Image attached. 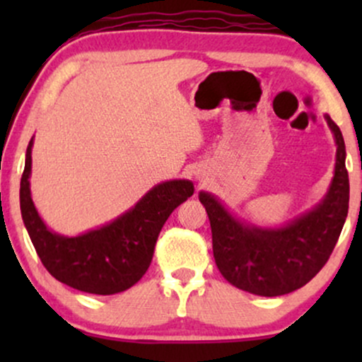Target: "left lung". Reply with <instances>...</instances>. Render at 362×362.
I'll return each instance as SVG.
<instances>
[{
    "instance_id": "left-lung-1",
    "label": "left lung",
    "mask_w": 362,
    "mask_h": 362,
    "mask_svg": "<svg viewBox=\"0 0 362 362\" xmlns=\"http://www.w3.org/2000/svg\"><path fill=\"white\" fill-rule=\"evenodd\" d=\"M325 120L337 146L334 177L322 201L291 221L247 223L214 194L199 192L209 216L216 265L238 289L269 298L293 293L322 271L334 250L349 211V175L342 132L328 114Z\"/></svg>"
}]
</instances>
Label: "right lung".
I'll return each instance as SVG.
<instances>
[{
    "mask_svg": "<svg viewBox=\"0 0 362 362\" xmlns=\"http://www.w3.org/2000/svg\"><path fill=\"white\" fill-rule=\"evenodd\" d=\"M32 146L34 138L25 153L20 209L44 267L62 284L83 293L109 296L134 286L151 264L168 216L194 194L192 180L160 182L112 221L80 235H61L44 223L32 201Z\"/></svg>",
    "mask_w": 362,
    "mask_h": 362,
    "instance_id": "add662e5",
    "label": "right lung"
}]
</instances>
